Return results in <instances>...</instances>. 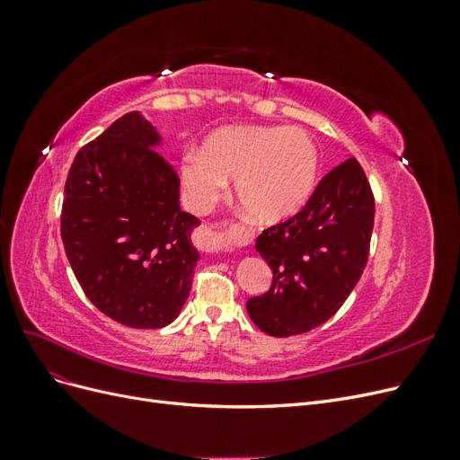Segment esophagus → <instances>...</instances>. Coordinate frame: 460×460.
<instances>
[{"label":"esophagus","mask_w":460,"mask_h":460,"mask_svg":"<svg viewBox=\"0 0 460 460\" xmlns=\"http://www.w3.org/2000/svg\"><path fill=\"white\" fill-rule=\"evenodd\" d=\"M196 245H198L199 252H203V253L218 255L222 249H225L226 240H225V235H222L220 232H217L215 228L201 226L196 232Z\"/></svg>","instance_id":"1"}]
</instances>
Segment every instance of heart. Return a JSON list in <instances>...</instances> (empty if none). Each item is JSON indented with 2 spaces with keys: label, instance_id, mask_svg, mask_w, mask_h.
Returning <instances> with one entry per match:
<instances>
[{
  "label": "heart",
  "instance_id": "obj_1",
  "mask_svg": "<svg viewBox=\"0 0 460 460\" xmlns=\"http://www.w3.org/2000/svg\"><path fill=\"white\" fill-rule=\"evenodd\" d=\"M320 157L311 137L286 127H228L213 132L203 151L182 159L188 205L211 208L235 180L243 213L261 225H274L299 213L318 182Z\"/></svg>",
  "mask_w": 460,
  "mask_h": 460
}]
</instances>
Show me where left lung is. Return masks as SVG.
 Masks as SVG:
<instances>
[{"instance_id":"8db88e82","label":"left lung","mask_w":460,"mask_h":460,"mask_svg":"<svg viewBox=\"0 0 460 460\" xmlns=\"http://www.w3.org/2000/svg\"><path fill=\"white\" fill-rule=\"evenodd\" d=\"M374 228V196L363 166L347 159L320 180L301 211L255 243L272 286L247 301L259 330L297 336L340 311L363 274Z\"/></svg>"}]
</instances>
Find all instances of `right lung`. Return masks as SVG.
Listing matches in <instances>:
<instances>
[{
  "mask_svg": "<svg viewBox=\"0 0 460 460\" xmlns=\"http://www.w3.org/2000/svg\"><path fill=\"white\" fill-rule=\"evenodd\" d=\"M159 144L132 111L76 153L65 184L66 259L95 307L130 328L171 324L199 261V218L180 208V180Z\"/></svg>",
  "mask_w": 460,
  "mask_h": 460,
  "instance_id": "1",
  "label": "right lung"
}]
</instances>
